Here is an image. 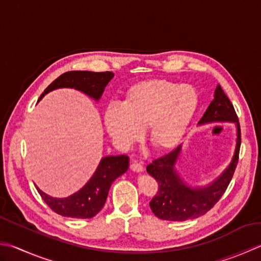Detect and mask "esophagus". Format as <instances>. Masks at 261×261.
Listing matches in <instances>:
<instances>
[{
    "label": "esophagus",
    "mask_w": 261,
    "mask_h": 261,
    "mask_svg": "<svg viewBox=\"0 0 261 261\" xmlns=\"http://www.w3.org/2000/svg\"><path fill=\"white\" fill-rule=\"evenodd\" d=\"M131 170L134 171V172H137V173H140V172H142L144 171V166H142L141 164H139V163H137V162H134L131 164Z\"/></svg>",
    "instance_id": "1"
}]
</instances>
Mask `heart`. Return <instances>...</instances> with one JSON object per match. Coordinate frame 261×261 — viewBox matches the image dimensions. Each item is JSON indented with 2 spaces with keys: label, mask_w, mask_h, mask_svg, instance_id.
Wrapping results in <instances>:
<instances>
[{
  "label": "heart",
  "mask_w": 261,
  "mask_h": 261,
  "mask_svg": "<svg viewBox=\"0 0 261 261\" xmlns=\"http://www.w3.org/2000/svg\"><path fill=\"white\" fill-rule=\"evenodd\" d=\"M198 104L195 87L164 79L145 80L126 90L122 105L107 107L104 124L107 134L122 148H130L147 127L150 144L165 151L181 141Z\"/></svg>",
  "instance_id": "obj_1"
}]
</instances>
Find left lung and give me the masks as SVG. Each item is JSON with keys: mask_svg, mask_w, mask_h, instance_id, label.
<instances>
[{"mask_svg": "<svg viewBox=\"0 0 261 261\" xmlns=\"http://www.w3.org/2000/svg\"><path fill=\"white\" fill-rule=\"evenodd\" d=\"M209 123L236 124L237 144L231 163L222 174L211 183L201 187H192L183 180L175 167L181 155L182 145L170 154L155 160L146 170L160 186V190L149 203L152 213L158 218L164 221L183 222L205 215L221 199L231 182L239 161L241 130L236 110L219 85H217L214 93V99L198 122V125Z\"/></svg>", "mask_w": 261, "mask_h": 261, "instance_id": "1", "label": "left lung"}]
</instances>
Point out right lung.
Returning <instances> with one entry per match:
<instances>
[{"label": "right lung", "instance_id": "1", "mask_svg": "<svg viewBox=\"0 0 261 261\" xmlns=\"http://www.w3.org/2000/svg\"><path fill=\"white\" fill-rule=\"evenodd\" d=\"M114 76L113 72H91V71H69L55 79L38 101L49 91L60 88H73L98 101L105 87ZM129 168L126 155L103 157L89 181L73 195L66 198H53L46 195L36 186L43 200L53 212L61 216L71 218H91L97 215L105 205L112 183Z\"/></svg>", "mask_w": 261, "mask_h": 261}]
</instances>
